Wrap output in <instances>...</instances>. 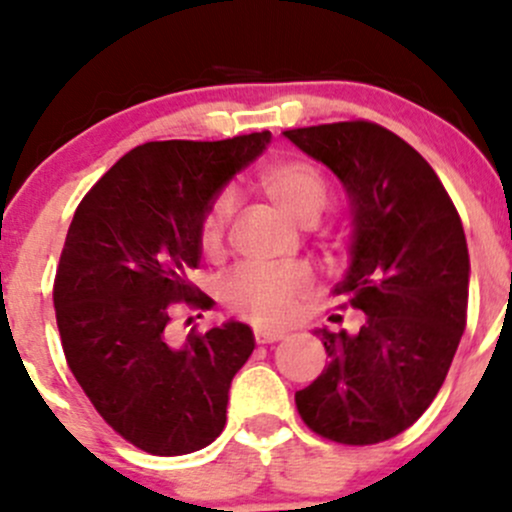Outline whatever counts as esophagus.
Masks as SVG:
<instances>
[{
  "mask_svg": "<svg viewBox=\"0 0 512 512\" xmlns=\"http://www.w3.org/2000/svg\"><path fill=\"white\" fill-rule=\"evenodd\" d=\"M283 337H285L283 329L266 327V324H258V327H254V339L258 344H273V342H278V339H283Z\"/></svg>",
  "mask_w": 512,
  "mask_h": 512,
  "instance_id": "34e87169",
  "label": "esophagus"
}]
</instances>
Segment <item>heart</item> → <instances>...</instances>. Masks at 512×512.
<instances>
[{"instance_id":"b5f03b06","label":"heart","mask_w":512,"mask_h":512,"mask_svg":"<svg viewBox=\"0 0 512 512\" xmlns=\"http://www.w3.org/2000/svg\"><path fill=\"white\" fill-rule=\"evenodd\" d=\"M261 188L276 202V207L285 217L300 224L310 217H320L324 205H327V183H324L320 170L310 163L288 161L266 168L261 173ZM232 214L234 195L229 190L219 192L202 214V249H217ZM307 290H310V273L300 266H254V263H246V266L227 273L219 283V293L232 310L266 324L288 322L293 317L295 305Z\"/></svg>"}]
</instances>
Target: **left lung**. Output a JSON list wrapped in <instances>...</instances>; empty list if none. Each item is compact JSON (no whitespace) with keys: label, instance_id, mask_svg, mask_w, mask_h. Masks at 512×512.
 Returning a JSON list of instances; mask_svg holds the SVG:
<instances>
[{"label":"left lung","instance_id":"1","mask_svg":"<svg viewBox=\"0 0 512 512\" xmlns=\"http://www.w3.org/2000/svg\"><path fill=\"white\" fill-rule=\"evenodd\" d=\"M351 200V266L332 293L366 312L356 334L317 329L329 364L295 405L307 427L351 447L408 430L442 388L466 327L469 249L430 163L381 124L285 131Z\"/></svg>","mask_w":512,"mask_h":512}]
</instances>
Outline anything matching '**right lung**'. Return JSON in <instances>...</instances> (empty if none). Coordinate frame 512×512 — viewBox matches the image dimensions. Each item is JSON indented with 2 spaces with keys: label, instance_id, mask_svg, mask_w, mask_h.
<instances>
[{
  "label": "right lung",
  "instance_id": "right-lung-1",
  "mask_svg": "<svg viewBox=\"0 0 512 512\" xmlns=\"http://www.w3.org/2000/svg\"><path fill=\"white\" fill-rule=\"evenodd\" d=\"M271 131L224 141H148L82 197L65 236L53 305L65 361L102 420L156 456L197 452L227 422L229 386L254 332L227 322L175 346V305L210 307L188 273L217 192Z\"/></svg>",
  "mask_w": 512,
  "mask_h": 512
}]
</instances>
